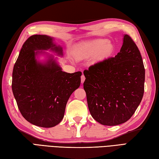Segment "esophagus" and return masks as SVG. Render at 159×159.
<instances>
[{
	"mask_svg": "<svg viewBox=\"0 0 159 159\" xmlns=\"http://www.w3.org/2000/svg\"><path fill=\"white\" fill-rule=\"evenodd\" d=\"M84 81H85V77H84V75H82V77H81V83L83 84L84 82Z\"/></svg>",
	"mask_w": 159,
	"mask_h": 159,
	"instance_id": "1",
	"label": "esophagus"
}]
</instances>
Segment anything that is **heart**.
I'll list each match as a JSON object with an SVG mask.
<instances>
[{
	"mask_svg": "<svg viewBox=\"0 0 159 159\" xmlns=\"http://www.w3.org/2000/svg\"><path fill=\"white\" fill-rule=\"evenodd\" d=\"M113 53L112 44L106 40H99L86 46L78 48L75 51L77 58H89L98 56L100 60L109 57Z\"/></svg>",
	"mask_w": 159,
	"mask_h": 159,
	"instance_id": "obj_1",
	"label": "heart"
}]
</instances>
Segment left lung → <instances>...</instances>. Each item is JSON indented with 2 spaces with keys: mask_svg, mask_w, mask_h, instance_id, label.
Instances as JSON below:
<instances>
[{
  "mask_svg": "<svg viewBox=\"0 0 159 159\" xmlns=\"http://www.w3.org/2000/svg\"><path fill=\"white\" fill-rule=\"evenodd\" d=\"M90 115L99 124L116 125L133 115L143 98L145 69L140 51L124 35L120 52L84 71Z\"/></svg>",
  "mask_w": 159,
  "mask_h": 159,
  "instance_id": "left-lung-1",
  "label": "left lung"
}]
</instances>
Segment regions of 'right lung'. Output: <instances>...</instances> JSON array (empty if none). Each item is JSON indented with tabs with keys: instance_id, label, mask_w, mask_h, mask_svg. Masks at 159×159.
<instances>
[{
	"instance_id": "add662e5",
	"label": "right lung",
	"mask_w": 159,
	"mask_h": 159,
	"mask_svg": "<svg viewBox=\"0 0 159 159\" xmlns=\"http://www.w3.org/2000/svg\"><path fill=\"white\" fill-rule=\"evenodd\" d=\"M47 35H34L22 45L12 73L11 88L23 117L31 124L54 127L62 120L70 96L78 89L82 72L62 71L50 51L63 56L62 47ZM43 54L47 59L37 60Z\"/></svg>"
}]
</instances>
